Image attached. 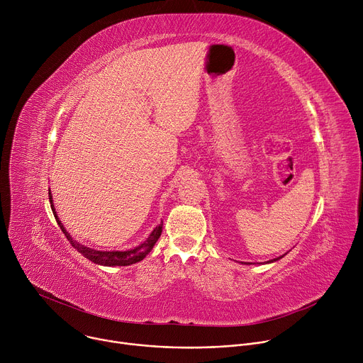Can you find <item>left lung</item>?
<instances>
[{"label":"left lung","instance_id":"1","mask_svg":"<svg viewBox=\"0 0 363 363\" xmlns=\"http://www.w3.org/2000/svg\"><path fill=\"white\" fill-rule=\"evenodd\" d=\"M280 258V257H279ZM279 258H274V260H272V262H276V260H279Z\"/></svg>","mask_w":363,"mask_h":363}]
</instances>
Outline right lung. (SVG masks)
Instances as JSON below:
<instances>
[{
	"instance_id": "right-lung-1",
	"label": "right lung",
	"mask_w": 363,
	"mask_h": 363,
	"mask_svg": "<svg viewBox=\"0 0 363 363\" xmlns=\"http://www.w3.org/2000/svg\"><path fill=\"white\" fill-rule=\"evenodd\" d=\"M48 199H50V203H51V210H53V214H55V218L60 227V230L63 231V234L67 237V240L70 241V244L79 251L82 252V255H84L86 258H89L90 262H93L94 264H100V266H130V264H135L140 260H143V258L146 257V254L153 248L155 242L158 241V238L161 237L162 234V227H164V223L160 224L157 228H155L152 231V234L147 237L146 241H143L140 245H138L136 248L133 250H128V251H97V250H91V248H87L82 244H79L77 241H74L70 234L65 230V227L62 225V223L59 221L57 218V214L55 211V206H53V198H51L50 192H48Z\"/></svg>"
}]
</instances>
